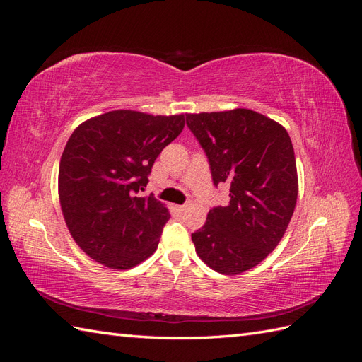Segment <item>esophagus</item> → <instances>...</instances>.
Returning a JSON list of instances; mask_svg holds the SVG:
<instances>
[{
	"label": "esophagus",
	"mask_w": 362,
	"mask_h": 362,
	"mask_svg": "<svg viewBox=\"0 0 362 362\" xmlns=\"http://www.w3.org/2000/svg\"><path fill=\"white\" fill-rule=\"evenodd\" d=\"M187 208H189V205H178L177 210H178L180 213H184L185 210H187Z\"/></svg>",
	"instance_id": "34e87169"
}]
</instances>
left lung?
Wrapping results in <instances>:
<instances>
[{
	"label": "left lung",
	"mask_w": 362,
	"mask_h": 362,
	"mask_svg": "<svg viewBox=\"0 0 362 362\" xmlns=\"http://www.w3.org/2000/svg\"><path fill=\"white\" fill-rule=\"evenodd\" d=\"M185 119L210 161L214 184L229 185L231 198L208 211L192 242L208 267L238 275L278 246L291 221L299 190L291 139L276 120L249 108Z\"/></svg>",
	"instance_id": "1"
}]
</instances>
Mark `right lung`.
Instances as JSON below:
<instances>
[{
	"mask_svg": "<svg viewBox=\"0 0 362 362\" xmlns=\"http://www.w3.org/2000/svg\"><path fill=\"white\" fill-rule=\"evenodd\" d=\"M184 124V115L113 110L74 129L60 158L59 199L86 255L127 270L157 250L169 210L137 192L146 187L152 164Z\"/></svg>",
	"mask_w": 362,
	"mask_h": 362,
	"instance_id": "add662e5",
	"label": "right lung"
}]
</instances>
